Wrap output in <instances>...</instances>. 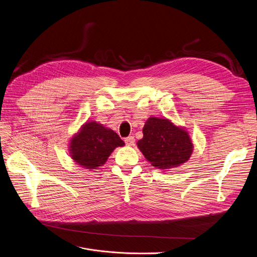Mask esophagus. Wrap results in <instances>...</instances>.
I'll list each match as a JSON object with an SVG mask.
<instances>
[{"label":"esophagus","mask_w":257,"mask_h":257,"mask_svg":"<svg viewBox=\"0 0 257 257\" xmlns=\"http://www.w3.org/2000/svg\"><path fill=\"white\" fill-rule=\"evenodd\" d=\"M125 144H126L127 146H129V147L134 146L135 140H134L133 136H128V138H126V139H125Z\"/></svg>","instance_id":"1"}]
</instances>
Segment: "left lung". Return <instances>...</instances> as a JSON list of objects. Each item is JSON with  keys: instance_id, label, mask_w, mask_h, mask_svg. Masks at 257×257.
Returning <instances> with one entry per match:
<instances>
[{"instance_id": "left-lung-1", "label": "left lung", "mask_w": 257, "mask_h": 257, "mask_svg": "<svg viewBox=\"0 0 257 257\" xmlns=\"http://www.w3.org/2000/svg\"><path fill=\"white\" fill-rule=\"evenodd\" d=\"M144 138L138 148L145 158L158 169H172L187 162L193 144L187 130L170 119L150 116L143 128Z\"/></svg>"}]
</instances>
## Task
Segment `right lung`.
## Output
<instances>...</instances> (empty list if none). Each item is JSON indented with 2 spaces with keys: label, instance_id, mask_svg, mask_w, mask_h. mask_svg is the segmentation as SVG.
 I'll return each mask as SVG.
<instances>
[{
  "label": "right lung",
  "instance_id": "obj_1",
  "mask_svg": "<svg viewBox=\"0 0 257 257\" xmlns=\"http://www.w3.org/2000/svg\"><path fill=\"white\" fill-rule=\"evenodd\" d=\"M125 143L111 129L95 121L84 123L69 143L70 157L87 169H97L103 165L113 150Z\"/></svg>",
  "mask_w": 257,
  "mask_h": 257
}]
</instances>
